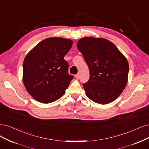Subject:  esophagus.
<instances>
[{"label":"esophagus","instance_id":"obj_1","mask_svg":"<svg viewBox=\"0 0 149 149\" xmlns=\"http://www.w3.org/2000/svg\"><path fill=\"white\" fill-rule=\"evenodd\" d=\"M75 79H79V78H80V75H79V74L75 75Z\"/></svg>","mask_w":149,"mask_h":149}]
</instances>
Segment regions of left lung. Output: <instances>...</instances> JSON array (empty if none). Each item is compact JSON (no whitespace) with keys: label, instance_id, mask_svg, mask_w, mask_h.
<instances>
[{"label":"left lung","instance_id":"1","mask_svg":"<svg viewBox=\"0 0 149 149\" xmlns=\"http://www.w3.org/2000/svg\"><path fill=\"white\" fill-rule=\"evenodd\" d=\"M77 46L90 70V79L83 84L88 97L101 104L116 100L128 82L129 64L124 55L106 38L84 37Z\"/></svg>","mask_w":149,"mask_h":149}]
</instances>
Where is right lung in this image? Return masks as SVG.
Here are the masks:
<instances>
[{
  "label": "right lung",
  "instance_id": "add662e5",
  "mask_svg": "<svg viewBox=\"0 0 149 149\" xmlns=\"http://www.w3.org/2000/svg\"><path fill=\"white\" fill-rule=\"evenodd\" d=\"M73 41L61 37L47 38L27 54L23 80L27 91L36 101L48 104L61 97L74 77L68 73L64 59Z\"/></svg>",
  "mask_w": 149,
  "mask_h": 149
}]
</instances>
